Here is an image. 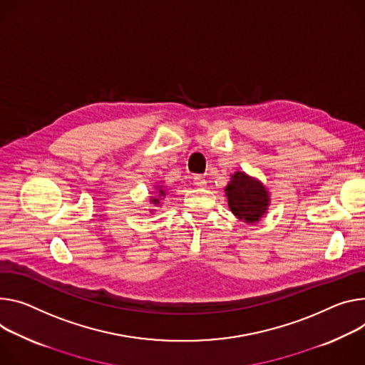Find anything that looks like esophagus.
<instances>
[{"label":"esophagus","mask_w":365,"mask_h":365,"mask_svg":"<svg viewBox=\"0 0 365 365\" xmlns=\"http://www.w3.org/2000/svg\"><path fill=\"white\" fill-rule=\"evenodd\" d=\"M193 185L197 186V187H205V186H207V180H205V178L201 176V175H195V176H193Z\"/></svg>","instance_id":"obj_1"}]
</instances>
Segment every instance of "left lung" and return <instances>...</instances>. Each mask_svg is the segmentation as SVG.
<instances>
[{"instance_id":"1","label":"left lung","mask_w":365,"mask_h":365,"mask_svg":"<svg viewBox=\"0 0 365 365\" xmlns=\"http://www.w3.org/2000/svg\"><path fill=\"white\" fill-rule=\"evenodd\" d=\"M230 210L236 217L247 222L259 221L268 207V192L262 183L245 173H235L225 187Z\"/></svg>"}]
</instances>
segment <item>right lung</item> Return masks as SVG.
Here are the masks:
<instances>
[{"instance_id": "right-lung-1", "label": "right lung", "mask_w": 365, "mask_h": 365, "mask_svg": "<svg viewBox=\"0 0 365 365\" xmlns=\"http://www.w3.org/2000/svg\"><path fill=\"white\" fill-rule=\"evenodd\" d=\"M158 193H160L158 196H164V190H161V189H160V190H158ZM153 202H154V204H158V200H157V197H154Z\"/></svg>"}]
</instances>
